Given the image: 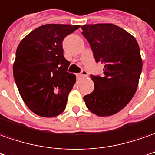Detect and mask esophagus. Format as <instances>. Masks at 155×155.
<instances>
[{
    "label": "esophagus",
    "instance_id": "obj_1",
    "mask_svg": "<svg viewBox=\"0 0 155 155\" xmlns=\"http://www.w3.org/2000/svg\"><path fill=\"white\" fill-rule=\"evenodd\" d=\"M88 76V73L85 71V70H83V71H81V73H79L77 74V77L79 78H84V77H87Z\"/></svg>",
    "mask_w": 155,
    "mask_h": 155
}]
</instances>
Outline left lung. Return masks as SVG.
<instances>
[{
	"mask_svg": "<svg viewBox=\"0 0 155 155\" xmlns=\"http://www.w3.org/2000/svg\"><path fill=\"white\" fill-rule=\"evenodd\" d=\"M96 62L105 64L104 75H91L94 91L84 96L90 111L100 117L113 115L126 107L141 74L140 49L134 37L111 23L81 26Z\"/></svg>",
	"mask_w": 155,
	"mask_h": 155,
	"instance_id": "obj_1",
	"label": "left lung"
}]
</instances>
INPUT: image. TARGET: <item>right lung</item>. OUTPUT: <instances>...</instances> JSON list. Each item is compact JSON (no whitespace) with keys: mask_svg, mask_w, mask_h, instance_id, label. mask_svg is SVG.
<instances>
[{"mask_svg":"<svg viewBox=\"0 0 155 155\" xmlns=\"http://www.w3.org/2000/svg\"><path fill=\"white\" fill-rule=\"evenodd\" d=\"M79 25L46 24L38 27L19 44L13 64L17 89L35 114L53 117L66 107L68 96L76 81L67 72L70 61L64 56V38Z\"/></svg>","mask_w":155,"mask_h":155,"instance_id":"1","label":"right lung"}]
</instances>
